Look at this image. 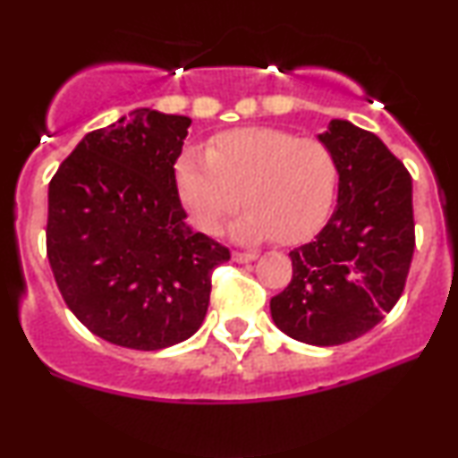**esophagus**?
<instances>
[{"label": "esophagus", "instance_id": "obj_1", "mask_svg": "<svg viewBox=\"0 0 458 458\" xmlns=\"http://www.w3.org/2000/svg\"><path fill=\"white\" fill-rule=\"evenodd\" d=\"M234 262H239V264H245V262H253L258 258V253H253V251H234Z\"/></svg>", "mask_w": 458, "mask_h": 458}]
</instances>
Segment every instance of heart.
I'll list each match as a JSON object with an SVG mask.
<instances>
[{"mask_svg":"<svg viewBox=\"0 0 458 458\" xmlns=\"http://www.w3.org/2000/svg\"><path fill=\"white\" fill-rule=\"evenodd\" d=\"M174 173L198 230L217 234L243 198L250 213L236 224V236H271L282 245L301 243L322 228L339 185L337 159L322 140L273 128L230 131L208 151L185 148Z\"/></svg>","mask_w":458,"mask_h":458,"instance_id":"b5f03b06","label":"heart"}]
</instances>
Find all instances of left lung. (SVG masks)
I'll use <instances>...</instances> for the list:
<instances>
[{"label":"left lung","instance_id":"obj_1","mask_svg":"<svg viewBox=\"0 0 458 458\" xmlns=\"http://www.w3.org/2000/svg\"><path fill=\"white\" fill-rule=\"evenodd\" d=\"M319 140L339 166L337 208L311 243L290 251L292 282L271 299L279 330L341 345L377 327L405 288L414 256L411 174L371 131L333 119Z\"/></svg>","mask_w":458,"mask_h":458}]
</instances>
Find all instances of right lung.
<instances>
[{"label": "right lung", "mask_w": 458, "mask_h": 458, "mask_svg": "<svg viewBox=\"0 0 458 458\" xmlns=\"http://www.w3.org/2000/svg\"><path fill=\"white\" fill-rule=\"evenodd\" d=\"M191 119L139 108L93 130L48 185L47 256L70 311L110 344L162 350L207 316L228 247L191 233L174 164Z\"/></svg>", "instance_id": "obj_1"}]
</instances>
